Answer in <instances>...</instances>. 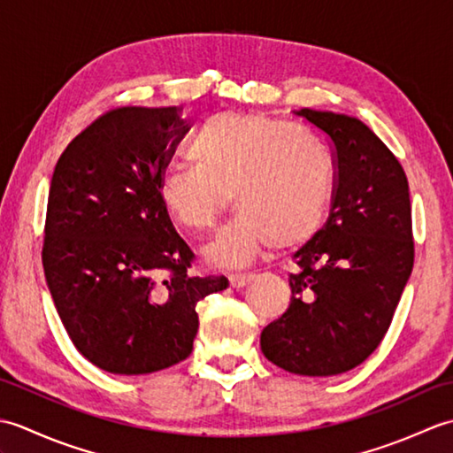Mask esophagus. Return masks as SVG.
I'll return each instance as SVG.
<instances>
[{
	"label": "esophagus",
	"mask_w": 453,
	"mask_h": 453,
	"mask_svg": "<svg viewBox=\"0 0 453 453\" xmlns=\"http://www.w3.org/2000/svg\"><path fill=\"white\" fill-rule=\"evenodd\" d=\"M253 280V274H232L229 276V284L234 288H243Z\"/></svg>",
	"instance_id": "esophagus-1"
}]
</instances>
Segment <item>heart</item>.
<instances>
[{
  "mask_svg": "<svg viewBox=\"0 0 453 453\" xmlns=\"http://www.w3.org/2000/svg\"><path fill=\"white\" fill-rule=\"evenodd\" d=\"M190 167L159 179L167 216L188 232L216 224L227 192L239 211L204 249L206 261L237 268L265 247H296L319 232L334 190V169L323 146L294 122L266 114L219 112L188 146Z\"/></svg>",
  "mask_w": 453,
  "mask_h": 453,
  "instance_id": "1",
  "label": "heart"
}]
</instances>
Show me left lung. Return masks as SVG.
<instances>
[{
    "label": "left lung",
    "mask_w": 453,
    "mask_h": 453,
    "mask_svg": "<svg viewBox=\"0 0 453 453\" xmlns=\"http://www.w3.org/2000/svg\"><path fill=\"white\" fill-rule=\"evenodd\" d=\"M329 140L331 214L294 253L290 305L261 333V350L297 375H336L386 336L415 261L409 182L397 157L358 119L294 111Z\"/></svg>",
    "instance_id": "8db88e82"
}]
</instances>
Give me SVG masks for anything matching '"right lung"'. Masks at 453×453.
<instances>
[{
  "mask_svg": "<svg viewBox=\"0 0 453 453\" xmlns=\"http://www.w3.org/2000/svg\"><path fill=\"white\" fill-rule=\"evenodd\" d=\"M188 132L177 107H124L85 128L50 180L42 266L58 315L97 368L140 375L192 352L196 303L229 286L188 276L192 251L157 185Z\"/></svg>",
  "mask_w": 453,
  "mask_h": 453,
  "instance_id": "1",
  "label": "right lung"
}]
</instances>
